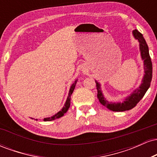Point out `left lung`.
<instances>
[{"label": "left lung", "mask_w": 157, "mask_h": 157, "mask_svg": "<svg viewBox=\"0 0 157 157\" xmlns=\"http://www.w3.org/2000/svg\"><path fill=\"white\" fill-rule=\"evenodd\" d=\"M133 35L134 37L137 39L140 42V48L141 52L142 59L144 60V68H145V75L142 79V84L131 94V96L125 99V101L122 102H109L104 98L101 89L100 85L95 81L96 87L97 90V98L99 101L102 105L113 111H125L132 109L136 105V104L141 100L144 97L145 94L150 87L151 80H152V62L149 55L148 46L146 44V41L144 39L143 36L138 30L135 29L133 31Z\"/></svg>", "instance_id": "left-lung-1"}]
</instances>
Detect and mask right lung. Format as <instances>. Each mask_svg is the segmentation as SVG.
<instances>
[{
    "mask_svg": "<svg viewBox=\"0 0 157 157\" xmlns=\"http://www.w3.org/2000/svg\"><path fill=\"white\" fill-rule=\"evenodd\" d=\"M77 80H75V82H74V83L71 85V88H70V90H69V93H68V98H67V100H66V103H65V105L63 106V108L62 109V110L59 111V112L57 113H56L55 115H54L53 117H52L45 118L44 120V121H52V120H55L57 118H60L61 117L63 116L65 113L67 112V111L70 107V104H71V95L72 94L74 89H75V85H76V83H77Z\"/></svg>",
    "mask_w": 157,
    "mask_h": 157,
    "instance_id": "add662e5",
    "label": "right lung"
}]
</instances>
